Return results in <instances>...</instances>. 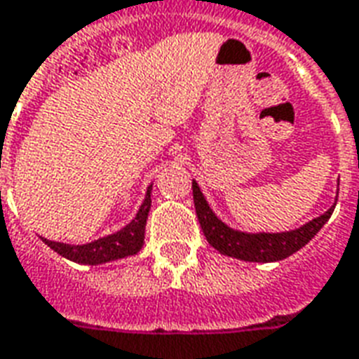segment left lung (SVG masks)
Instances as JSON below:
<instances>
[{
  "label": "left lung",
  "mask_w": 359,
  "mask_h": 359,
  "mask_svg": "<svg viewBox=\"0 0 359 359\" xmlns=\"http://www.w3.org/2000/svg\"><path fill=\"white\" fill-rule=\"evenodd\" d=\"M337 197H339V191H337ZM193 201H195V210H197L201 229H203L206 241L210 243L212 247L222 255L231 256V258H237V260L260 264L279 262V260L294 255L304 245H308L316 237L319 229L325 226L327 219L331 218L334 205H337V198H334L333 206L329 210L323 212L318 218L306 222L304 226L290 229V231L247 233V231H239V229L229 227L226 222H222L214 214V210L210 208L208 201H206L195 180H193Z\"/></svg>",
  "instance_id": "left-lung-1"
}]
</instances>
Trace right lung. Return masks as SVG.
<instances>
[{"label": "right lung", "mask_w": 359, "mask_h": 359, "mask_svg": "<svg viewBox=\"0 0 359 359\" xmlns=\"http://www.w3.org/2000/svg\"><path fill=\"white\" fill-rule=\"evenodd\" d=\"M151 191H153V183L147 187L145 198L135 218L114 233L104 235L83 245H69V243L49 241L46 237H41V241L62 258L76 264H86V266H99V264L114 262L120 258L137 255L145 241V226H147V216L151 210Z\"/></svg>", "instance_id": "add662e5"}]
</instances>
